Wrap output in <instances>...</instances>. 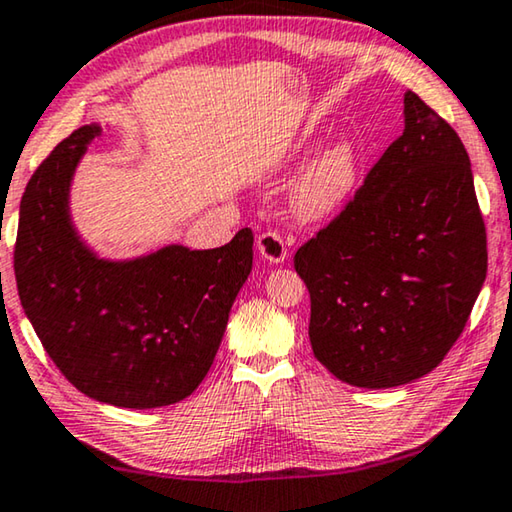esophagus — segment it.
Returning a JSON list of instances; mask_svg holds the SVG:
<instances>
[{"mask_svg":"<svg viewBox=\"0 0 512 512\" xmlns=\"http://www.w3.org/2000/svg\"><path fill=\"white\" fill-rule=\"evenodd\" d=\"M256 245H258V254H261V258L267 263H281L283 258L288 256L286 240H283V235L277 231H263L258 235Z\"/></svg>","mask_w":512,"mask_h":512,"instance_id":"1","label":"esophagus"}]
</instances>
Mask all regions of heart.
I'll use <instances>...</instances> for the list:
<instances>
[{
	"mask_svg": "<svg viewBox=\"0 0 512 512\" xmlns=\"http://www.w3.org/2000/svg\"><path fill=\"white\" fill-rule=\"evenodd\" d=\"M357 176L355 153L348 144H336L306 169L295 190V206L304 217H322L336 210L350 194Z\"/></svg>",
	"mask_w": 512,
	"mask_h": 512,
	"instance_id": "b5f03b06",
	"label": "heart"
}]
</instances>
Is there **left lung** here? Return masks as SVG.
<instances>
[{
    "label": "left lung",
    "mask_w": 512,
    "mask_h": 512,
    "mask_svg": "<svg viewBox=\"0 0 512 512\" xmlns=\"http://www.w3.org/2000/svg\"><path fill=\"white\" fill-rule=\"evenodd\" d=\"M293 261L311 295L313 355L338 380L387 389L437 368L487 272L458 132L407 91L403 135Z\"/></svg>",
    "instance_id": "8db88e82"
}]
</instances>
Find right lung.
Segmentation results:
<instances>
[{"instance_id": "obj_1", "label": "right lung", "mask_w": 512, "mask_h": 512, "mask_svg": "<svg viewBox=\"0 0 512 512\" xmlns=\"http://www.w3.org/2000/svg\"><path fill=\"white\" fill-rule=\"evenodd\" d=\"M96 125L38 164L20 201L13 270L22 309L61 375L116 407H164L208 375L235 295L254 263V233L229 245L164 247L130 263L100 261L68 219V185Z\"/></svg>"}]
</instances>
